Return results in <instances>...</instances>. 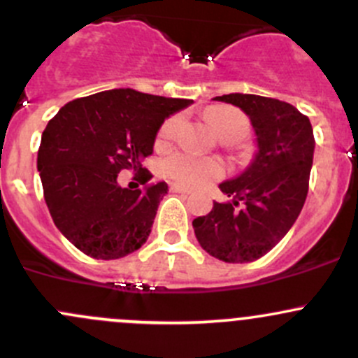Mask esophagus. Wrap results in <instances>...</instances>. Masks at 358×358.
Segmentation results:
<instances>
[{
  "label": "esophagus",
  "instance_id": "obj_1",
  "mask_svg": "<svg viewBox=\"0 0 358 358\" xmlns=\"http://www.w3.org/2000/svg\"><path fill=\"white\" fill-rule=\"evenodd\" d=\"M169 189H171L173 192H178V194H190V189L180 185V183H171V185H169Z\"/></svg>",
  "mask_w": 358,
  "mask_h": 358
}]
</instances>
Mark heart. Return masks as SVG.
<instances>
[{
	"instance_id": "heart-1",
	"label": "heart",
	"mask_w": 358,
	"mask_h": 358,
	"mask_svg": "<svg viewBox=\"0 0 358 358\" xmlns=\"http://www.w3.org/2000/svg\"><path fill=\"white\" fill-rule=\"evenodd\" d=\"M180 115L166 119L159 129V142H168L175 136L176 129L180 126ZM208 122L213 131L220 138L227 142H236L241 140L249 129V122L243 112L232 109V107H215L208 110ZM161 169L166 176L183 183V185H202V183L215 180L223 175V166L216 159L197 157L187 152H175L171 156L164 157L161 162Z\"/></svg>"
}]
</instances>
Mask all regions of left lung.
I'll return each mask as SVG.
<instances>
[{
    "mask_svg": "<svg viewBox=\"0 0 358 358\" xmlns=\"http://www.w3.org/2000/svg\"><path fill=\"white\" fill-rule=\"evenodd\" d=\"M213 100L248 115L256 152L241 175L220 183L232 201L215 202L192 227L206 252L227 263H249L275 248L301 213L315 150L313 129L306 115L282 100L251 93Z\"/></svg>",
    "mask_w": 358,
    "mask_h": 358,
    "instance_id": "8db88e82",
    "label": "left lung"
}]
</instances>
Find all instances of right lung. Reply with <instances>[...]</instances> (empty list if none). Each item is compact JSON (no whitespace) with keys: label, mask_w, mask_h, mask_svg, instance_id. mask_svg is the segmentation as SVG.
Here are the masks:
<instances>
[{"label":"right lung","mask_w":358,"mask_h":358,"mask_svg":"<svg viewBox=\"0 0 358 358\" xmlns=\"http://www.w3.org/2000/svg\"><path fill=\"white\" fill-rule=\"evenodd\" d=\"M190 103L107 90L66 103L46 124L38 150L45 201L57 229L79 251L117 259L145 244L168 185L122 189L117 175L141 171L162 122ZM138 178L145 185L152 175L144 169Z\"/></svg>","instance_id":"obj_1"}]
</instances>
